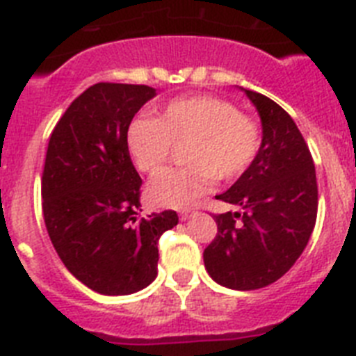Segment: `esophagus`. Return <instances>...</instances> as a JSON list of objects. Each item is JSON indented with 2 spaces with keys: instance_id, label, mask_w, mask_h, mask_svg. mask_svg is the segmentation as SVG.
<instances>
[{
  "instance_id": "obj_1",
  "label": "esophagus",
  "mask_w": 356,
  "mask_h": 356,
  "mask_svg": "<svg viewBox=\"0 0 356 356\" xmlns=\"http://www.w3.org/2000/svg\"><path fill=\"white\" fill-rule=\"evenodd\" d=\"M195 211H181L180 213V220L181 222H187V220H191L193 216H195Z\"/></svg>"
}]
</instances>
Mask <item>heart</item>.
I'll list each match as a JSON object with an SVG mask.
<instances>
[{
    "instance_id": "obj_1",
    "label": "heart",
    "mask_w": 356,
    "mask_h": 356,
    "mask_svg": "<svg viewBox=\"0 0 356 356\" xmlns=\"http://www.w3.org/2000/svg\"><path fill=\"white\" fill-rule=\"evenodd\" d=\"M189 141L190 165L158 176L149 185L154 205L187 209L211 189L214 178L234 180L245 172L260 149V129L231 102L214 96L172 99L158 118L138 116L127 127V149L142 172L156 176L166 165L172 143Z\"/></svg>"
}]
</instances>
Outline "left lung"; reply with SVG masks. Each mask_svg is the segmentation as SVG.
Instances as JSON below:
<instances>
[{"label":"left lung","instance_id":"obj_1","mask_svg":"<svg viewBox=\"0 0 356 356\" xmlns=\"http://www.w3.org/2000/svg\"><path fill=\"white\" fill-rule=\"evenodd\" d=\"M245 92L262 122V143L242 176L216 198L238 211L214 216L218 233L204 264L220 286L266 287L289 271L316 222L315 163L289 114L264 94Z\"/></svg>","mask_w":356,"mask_h":356}]
</instances>
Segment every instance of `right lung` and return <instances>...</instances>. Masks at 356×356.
I'll return each instance as SVG.
<instances>
[{
    "label": "right lung",
    "instance_id": "right-lung-1",
    "mask_svg": "<svg viewBox=\"0 0 356 356\" xmlns=\"http://www.w3.org/2000/svg\"><path fill=\"white\" fill-rule=\"evenodd\" d=\"M156 96L147 85L96 83L54 127L41 178L43 218L58 257L99 295H131L158 275V240L178 224L175 211L140 218L142 178L127 127Z\"/></svg>",
    "mask_w": 356,
    "mask_h": 356
}]
</instances>
